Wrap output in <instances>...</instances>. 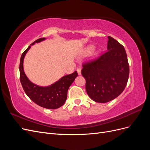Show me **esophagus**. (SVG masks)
<instances>
[{"label":"esophagus","mask_w":150,"mask_h":150,"mask_svg":"<svg viewBox=\"0 0 150 150\" xmlns=\"http://www.w3.org/2000/svg\"><path fill=\"white\" fill-rule=\"evenodd\" d=\"M77 72H78V74L79 75H81V68H78V69H77Z\"/></svg>","instance_id":"1"}]
</instances>
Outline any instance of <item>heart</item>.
Masks as SVG:
<instances>
[{
  "mask_svg": "<svg viewBox=\"0 0 150 150\" xmlns=\"http://www.w3.org/2000/svg\"><path fill=\"white\" fill-rule=\"evenodd\" d=\"M93 49H94V47H93V46H88V47H86V49H85V53L86 54H89V53H90L93 50Z\"/></svg>",
  "mask_w": 150,
  "mask_h": 150,
  "instance_id": "heart-1",
  "label": "heart"
}]
</instances>
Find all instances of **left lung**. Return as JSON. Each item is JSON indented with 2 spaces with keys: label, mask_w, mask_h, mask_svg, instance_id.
<instances>
[{
  "label": "left lung",
  "mask_w": 150,
  "mask_h": 150,
  "mask_svg": "<svg viewBox=\"0 0 150 150\" xmlns=\"http://www.w3.org/2000/svg\"><path fill=\"white\" fill-rule=\"evenodd\" d=\"M108 51L83 63L81 74L86 90L93 101L105 103L123 91L128 83L129 66L124 46L108 36Z\"/></svg>",
  "instance_id": "1"
}]
</instances>
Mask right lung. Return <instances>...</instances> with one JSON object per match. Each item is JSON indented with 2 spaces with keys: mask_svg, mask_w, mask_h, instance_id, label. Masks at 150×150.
Listing matches in <instances>:
<instances>
[{
  "mask_svg": "<svg viewBox=\"0 0 150 150\" xmlns=\"http://www.w3.org/2000/svg\"><path fill=\"white\" fill-rule=\"evenodd\" d=\"M45 38H40L32 43L33 45L39 42ZM30 46L22 53L19 66L20 81L25 93L28 96L38 105L47 109H57L65 103L67 96V91L75 78L78 76V72L62 77L56 83L47 87H40L31 83L27 78L23 69V61L25 54L29 51Z\"/></svg>",
  "mask_w": 150,
  "mask_h": 150,
  "instance_id": "add662e5",
  "label": "right lung"
}]
</instances>
